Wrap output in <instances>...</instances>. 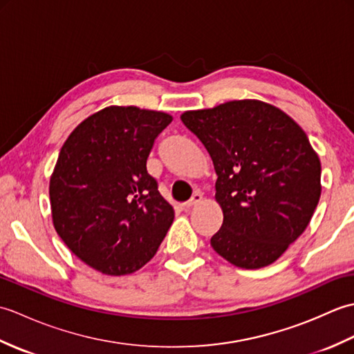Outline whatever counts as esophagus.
I'll list each match as a JSON object with an SVG mask.
<instances>
[{"instance_id":"obj_1","label":"esophagus","mask_w":354,"mask_h":354,"mask_svg":"<svg viewBox=\"0 0 354 354\" xmlns=\"http://www.w3.org/2000/svg\"><path fill=\"white\" fill-rule=\"evenodd\" d=\"M201 202H202V194H201V193H194L193 198H192L189 202H185L184 208L189 209V208H192V207H196V205L201 204Z\"/></svg>"}]
</instances>
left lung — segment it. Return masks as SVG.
<instances>
[{"label": "left lung", "instance_id": "left-lung-1", "mask_svg": "<svg viewBox=\"0 0 354 354\" xmlns=\"http://www.w3.org/2000/svg\"><path fill=\"white\" fill-rule=\"evenodd\" d=\"M183 123L213 160L223 213L209 240L231 265H272L303 234L321 198V161L306 132L274 104L231 100L185 111Z\"/></svg>", "mask_w": 354, "mask_h": 354}]
</instances>
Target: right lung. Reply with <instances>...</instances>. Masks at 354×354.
I'll return each mask as SVG.
<instances>
[{
	"label": "right lung",
	"instance_id": "right-lung-1",
	"mask_svg": "<svg viewBox=\"0 0 354 354\" xmlns=\"http://www.w3.org/2000/svg\"><path fill=\"white\" fill-rule=\"evenodd\" d=\"M167 112L112 106L76 126L50 178L55 230L88 266L111 277L137 272L175 219L146 169Z\"/></svg>",
	"mask_w": 354,
	"mask_h": 354
}]
</instances>
